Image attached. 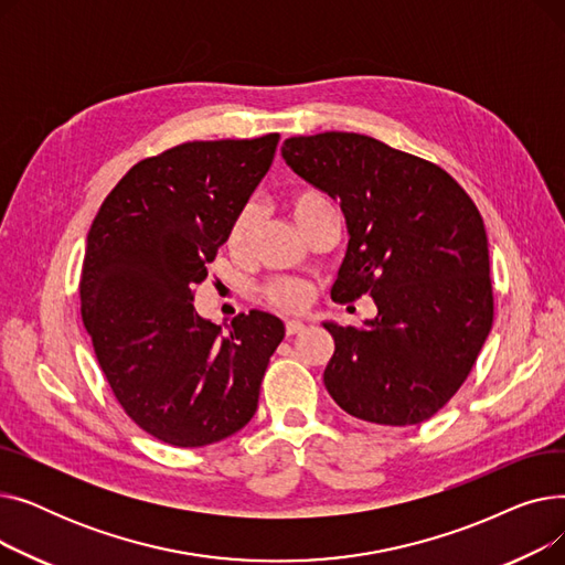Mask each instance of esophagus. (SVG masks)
I'll list each match as a JSON object with an SVG mask.
<instances>
[{
    "label": "esophagus",
    "mask_w": 565,
    "mask_h": 565,
    "mask_svg": "<svg viewBox=\"0 0 565 565\" xmlns=\"http://www.w3.org/2000/svg\"><path fill=\"white\" fill-rule=\"evenodd\" d=\"M305 328H307V324H305L302 320H288V322H286V334H288V337H295V334L305 332Z\"/></svg>",
    "instance_id": "1"
}]
</instances>
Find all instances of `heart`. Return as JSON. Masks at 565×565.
Listing matches in <instances>:
<instances>
[{
	"instance_id": "obj_1",
	"label": "heart",
	"mask_w": 565,
	"mask_h": 565,
	"mask_svg": "<svg viewBox=\"0 0 565 565\" xmlns=\"http://www.w3.org/2000/svg\"><path fill=\"white\" fill-rule=\"evenodd\" d=\"M328 207H330V201L311 190L298 192L288 199V211H290L295 224L302 228V233L313 224V220L322 211H328ZM256 222H258V213L252 205L243 207V211L237 213V217L233 220V224L228 228V237H226V245L231 252L241 254L247 249L252 235H254V228H256ZM263 292H265V300L281 311H300L311 300V286H307L305 281H298V279H288V277L273 279L265 286Z\"/></svg>"
}]
</instances>
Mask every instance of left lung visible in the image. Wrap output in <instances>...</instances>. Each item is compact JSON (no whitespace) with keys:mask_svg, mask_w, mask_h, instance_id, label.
Here are the masks:
<instances>
[{"mask_svg":"<svg viewBox=\"0 0 565 565\" xmlns=\"http://www.w3.org/2000/svg\"><path fill=\"white\" fill-rule=\"evenodd\" d=\"M281 156L341 203L350 241L332 300L371 295L377 307L360 330L322 322L334 339L324 387L371 424L430 419L460 390L492 328L479 207L437 164L366 135L290 137Z\"/></svg>","mask_w":565,"mask_h":565,"instance_id":"left-lung-1","label":"left lung"}]
</instances>
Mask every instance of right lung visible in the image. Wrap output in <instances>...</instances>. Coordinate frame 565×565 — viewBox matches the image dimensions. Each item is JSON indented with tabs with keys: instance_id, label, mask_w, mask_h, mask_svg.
<instances>
[{
	"instance_id": "obj_1",
	"label": "right lung",
	"mask_w": 565,
	"mask_h": 565,
	"mask_svg": "<svg viewBox=\"0 0 565 565\" xmlns=\"http://www.w3.org/2000/svg\"><path fill=\"white\" fill-rule=\"evenodd\" d=\"M277 143V132L188 141L146 158L107 194L88 231L84 328L116 401L171 447H205L247 426L284 339L273 313H237L222 332L192 305Z\"/></svg>"
}]
</instances>
